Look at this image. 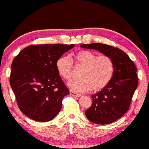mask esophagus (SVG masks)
Masks as SVG:
<instances>
[{
	"label": "esophagus",
	"mask_w": 149,
	"mask_h": 149,
	"mask_svg": "<svg viewBox=\"0 0 149 149\" xmlns=\"http://www.w3.org/2000/svg\"><path fill=\"white\" fill-rule=\"evenodd\" d=\"M70 94L72 96H74V97H79V96H80V94H79V93H76L72 90H70Z\"/></svg>",
	"instance_id": "1"
}]
</instances>
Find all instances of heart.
<instances>
[{"mask_svg": "<svg viewBox=\"0 0 149 149\" xmlns=\"http://www.w3.org/2000/svg\"><path fill=\"white\" fill-rule=\"evenodd\" d=\"M76 65L84 67L80 77L68 83L70 88L79 92H88L91 90L99 91L103 89L113 79L114 64L111 57L107 55L97 56L94 52L80 50L74 55ZM56 69L60 77L69 80L72 77L73 62L69 56L60 57L56 61Z\"/></svg>", "mask_w": 149, "mask_h": 149, "instance_id": "1", "label": "heart"}]
</instances>
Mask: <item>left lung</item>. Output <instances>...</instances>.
Returning a JSON list of instances; mask_svg holds the SVG:
<instances>
[{
	"instance_id": "8db88e82",
	"label": "left lung",
	"mask_w": 149,
	"mask_h": 149,
	"mask_svg": "<svg viewBox=\"0 0 149 149\" xmlns=\"http://www.w3.org/2000/svg\"><path fill=\"white\" fill-rule=\"evenodd\" d=\"M80 47L97 49L113 60V79L103 90L92 95V105L85 113L88 119L93 123H112L128 111L138 84L136 67L123 50L114 46L92 43L82 44Z\"/></svg>"
}]
</instances>
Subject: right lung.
Segmentation results:
<instances>
[{
    "label": "right lung",
    "instance_id": "1",
    "mask_svg": "<svg viewBox=\"0 0 149 149\" xmlns=\"http://www.w3.org/2000/svg\"><path fill=\"white\" fill-rule=\"evenodd\" d=\"M74 44H37L22 49L12 61L10 82L20 111L38 122L59 113L69 90L57 72L56 61Z\"/></svg>",
    "mask_w": 149,
    "mask_h": 149
}]
</instances>
